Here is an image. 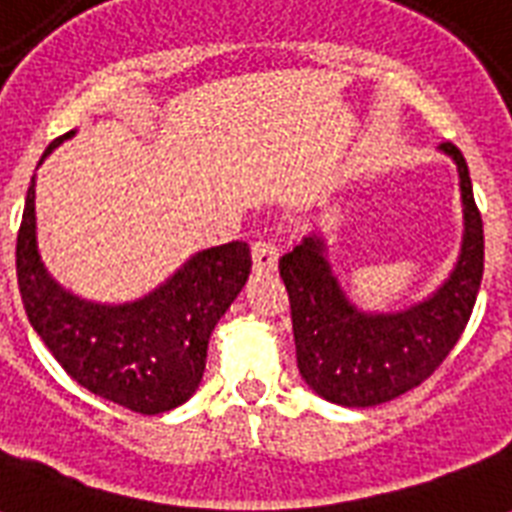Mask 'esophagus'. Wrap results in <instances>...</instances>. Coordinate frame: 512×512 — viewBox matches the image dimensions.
Returning <instances> with one entry per match:
<instances>
[{
    "mask_svg": "<svg viewBox=\"0 0 512 512\" xmlns=\"http://www.w3.org/2000/svg\"><path fill=\"white\" fill-rule=\"evenodd\" d=\"M252 263H255L257 273H271L276 271L279 263V249L271 241H255L252 244Z\"/></svg>",
    "mask_w": 512,
    "mask_h": 512,
    "instance_id": "obj_1",
    "label": "esophagus"
}]
</instances>
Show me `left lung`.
<instances>
[{"instance_id": "1", "label": "left lung", "mask_w": 512, "mask_h": 512, "mask_svg": "<svg viewBox=\"0 0 512 512\" xmlns=\"http://www.w3.org/2000/svg\"><path fill=\"white\" fill-rule=\"evenodd\" d=\"M460 175L462 244L444 284L404 311L374 313L350 303L329 265L324 236L311 233L279 260L292 305L297 369L313 393L340 406H377L417 388L465 332L484 276V223L468 164L441 143Z\"/></svg>"}]
</instances>
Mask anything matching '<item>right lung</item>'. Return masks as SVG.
Returning <instances> with one entry per match:
<instances>
[{"mask_svg":"<svg viewBox=\"0 0 512 512\" xmlns=\"http://www.w3.org/2000/svg\"><path fill=\"white\" fill-rule=\"evenodd\" d=\"M74 130L50 143L42 162ZM31 177L15 265L31 327L63 369L95 396L140 414H162L196 393L212 329L249 279L244 241L201 249L154 292L132 303H95L60 284L36 241Z\"/></svg>","mask_w":512,"mask_h":512,"instance_id":"obj_1","label":"right lung"}]
</instances>
